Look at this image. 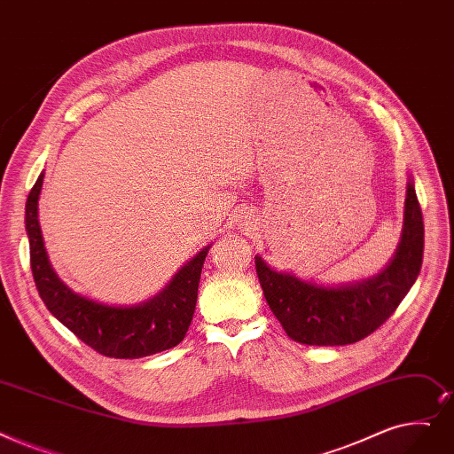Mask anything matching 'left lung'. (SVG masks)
<instances>
[{"label":"left lung","mask_w":454,"mask_h":454,"mask_svg":"<svg viewBox=\"0 0 454 454\" xmlns=\"http://www.w3.org/2000/svg\"><path fill=\"white\" fill-rule=\"evenodd\" d=\"M425 228L411 176L406 184L401 241L391 262L374 276L338 286L302 280L272 269L255 255V272L265 301L287 336L304 345H348L367 338L397 309L418 280Z\"/></svg>","instance_id":"1"}]
</instances>
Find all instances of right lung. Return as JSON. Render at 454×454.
<instances>
[{"label":"right lung","mask_w":454,"mask_h":454,"mask_svg":"<svg viewBox=\"0 0 454 454\" xmlns=\"http://www.w3.org/2000/svg\"><path fill=\"white\" fill-rule=\"evenodd\" d=\"M44 172L38 176L26 204V231L31 270L53 317L96 352L109 358H143L178 345L192 321L204 260L211 245L189 260L152 299L133 306L104 304L68 287L53 270L38 224V196Z\"/></svg>","instance_id":"obj_1"}]
</instances>
